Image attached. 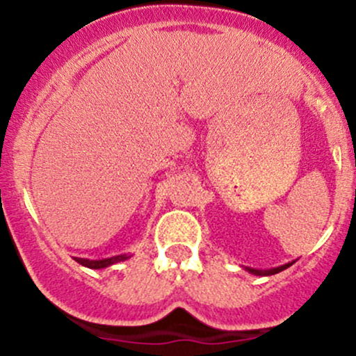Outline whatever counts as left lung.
I'll list each match as a JSON object with an SVG mask.
<instances>
[{
	"label": "left lung",
	"instance_id": "left-lung-1",
	"mask_svg": "<svg viewBox=\"0 0 356 356\" xmlns=\"http://www.w3.org/2000/svg\"><path fill=\"white\" fill-rule=\"evenodd\" d=\"M294 261H291V263H286V265H282V266H277V268H272V270H256V268H249V266H244L245 270H248L249 273H252V275H259V277H268V275H275V273H279V272H282V270H286V268H289L291 265H293Z\"/></svg>",
	"mask_w": 356,
	"mask_h": 356
}]
</instances>
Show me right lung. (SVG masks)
<instances>
[{"instance_id":"right-lung-1","label":"right lung","mask_w":356,"mask_h":356,"mask_svg":"<svg viewBox=\"0 0 356 356\" xmlns=\"http://www.w3.org/2000/svg\"><path fill=\"white\" fill-rule=\"evenodd\" d=\"M128 258H131V254H119V256H112V258H105V259H86V258H74L79 265L86 266V268H93V270H100V268H107V266L115 265L119 261H126Z\"/></svg>"}]
</instances>
